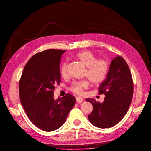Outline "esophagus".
Wrapping results in <instances>:
<instances>
[{
  "label": "esophagus",
  "mask_w": 151,
  "mask_h": 151,
  "mask_svg": "<svg viewBox=\"0 0 151 151\" xmlns=\"http://www.w3.org/2000/svg\"><path fill=\"white\" fill-rule=\"evenodd\" d=\"M83 101V99L81 97H76V102L77 103H81Z\"/></svg>",
  "instance_id": "esophagus-1"
}]
</instances>
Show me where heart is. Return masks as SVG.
<instances>
[{
  "label": "heart",
  "mask_w": 151,
  "mask_h": 151,
  "mask_svg": "<svg viewBox=\"0 0 151 151\" xmlns=\"http://www.w3.org/2000/svg\"><path fill=\"white\" fill-rule=\"evenodd\" d=\"M75 58L85 67L83 76L86 77L92 85H96L102 83L106 78L109 70V65L106 60L97 59L96 55L90 51H82L77 53ZM60 74L61 76H66V64L64 63L61 66ZM90 82L84 80L73 83L70 87V90L75 94H81L83 90L88 88Z\"/></svg>",
  "instance_id": "b5f03b06"
}]
</instances>
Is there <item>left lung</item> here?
Segmentation results:
<instances>
[{"mask_svg": "<svg viewBox=\"0 0 151 151\" xmlns=\"http://www.w3.org/2000/svg\"><path fill=\"white\" fill-rule=\"evenodd\" d=\"M98 92L105 95L102 103L91 98L86 99L93 106L88 119L99 128L113 127L127 113L133 96L132 75L123 58L119 56L111 61L106 79L99 87Z\"/></svg>", "mask_w": 151, "mask_h": 151, "instance_id": "left-lung-1", "label": "left lung"}]
</instances>
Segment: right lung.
<instances>
[{
  "label": "right lung",
  "mask_w": 151,
  "mask_h": 151,
  "mask_svg": "<svg viewBox=\"0 0 151 151\" xmlns=\"http://www.w3.org/2000/svg\"><path fill=\"white\" fill-rule=\"evenodd\" d=\"M65 50L48 49L28 61L19 81V96L28 118L39 129L52 131L66 121L76 99L70 94L54 99L61 81L60 63Z\"/></svg>",
  "instance_id": "1"
}]
</instances>
